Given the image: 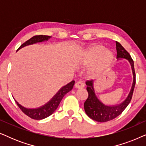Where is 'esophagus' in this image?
Here are the masks:
<instances>
[{"instance_id":"esophagus-1","label":"esophagus","mask_w":146,"mask_h":146,"mask_svg":"<svg viewBox=\"0 0 146 146\" xmlns=\"http://www.w3.org/2000/svg\"><path fill=\"white\" fill-rule=\"evenodd\" d=\"M74 87L76 89H82L84 87V84L82 82H77L75 83Z\"/></svg>"}]
</instances>
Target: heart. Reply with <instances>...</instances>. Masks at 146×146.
Here are the masks:
<instances>
[{
  "label": "heart",
  "mask_w": 146,
  "mask_h": 146,
  "mask_svg": "<svg viewBox=\"0 0 146 146\" xmlns=\"http://www.w3.org/2000/svg\"><path fill=\"white\" fill-rule=\"evenodd\" d=\"M97 58L94 70L96 72L104 69L113 60V54L109 50H104V46L101 44H96L90 47L86 51L84 58V63L89 65Z\"/></svg>",
  "instance_id": "heart-1"
}]
</instances>
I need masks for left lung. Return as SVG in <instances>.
I'll use <instances>...</instances> for the list:
<instances>
[{"mask_svg": "<svg viewBox=\"0 0 146 146\" xmlns=\"http://www.w3.org/2000/svg\"><path fill=\"white\" fill-rule=\"evenodd\" d=\"M115 44H116L117 59L127 60L131 66L133 74V82L130 91L126 98L121 103L114 105L105 104L97 97L94 87V82L93 80L88 81L86 82L87 86L86 90L88 92V97L84 104L85 112L91 119L99 122H106L111 120L122 113V111L126 108L130 102L135 84V74L133 60L129 54L125 50L120 44L117 42H115Z\"/></svg>", "mask_w": 146, "mask_h": 146, "instance_id": "1", "label": "left lung"}]
</instances>
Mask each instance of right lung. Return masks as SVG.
Returning a JSON list of instances; mask_svg holds the SVG:
<instances>
[{"mask_svg": "<svg viewBox=\"0 0 146 146\" xmlns=\"http://www.w3.org/2000/svg\"><path fill=\"white\" fill-rule=\"evenodd\" d=\"M51 37L52 36H50L46 35L35 36L32 37L31 39H29V40H27V42H25V43L23 44L19 48L18 50L22 48L27 46L32 45L38 42L48 41ZM74 83L75 82L72 80L70 82L67 84L66 85L62 87L58 91V92L47 103H46L44 105L40 107L36 108H27L24 107L21 104H20L14 98H13L15 100L18 106L20 108V109H21L26 115H27L29 117H31L32 119L40 120V119H44L46 117H48L49 115L52 114V113L54 112V111L57 109V108L58 107L60 103L61 100H62L63 97L68 92L71 91L72 89L73 88Z\"/></svg>", "mask_w": 146, "mask_h": 146, "instance_id": "add662e5", "label": "right lung"}]
</instances>
